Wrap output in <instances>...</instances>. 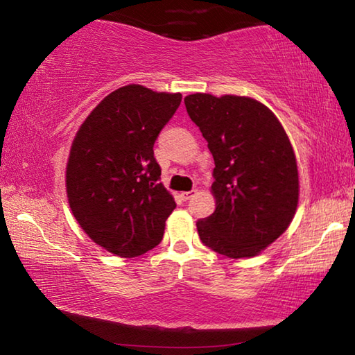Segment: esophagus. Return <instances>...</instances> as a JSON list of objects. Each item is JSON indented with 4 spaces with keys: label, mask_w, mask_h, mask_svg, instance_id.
I'll return each mask as SVG.
<instances>
[{
    "label": "esophagus",
    "mask_w": 355,
    "mask_h": 355,
    "mask_svg": "<svg viewBox=\"0 0 355 355\" xmlns=\"http://www.w3.org/2000/svg\"><path fill=\"white\" fill-rule=\"evenodd\" d=\"M196 194H197V191H196V189H192V191L182 192V194H180V197H182L183 200H189V199H192V197H194Z\"/></svg>",
    "instance_id": "34e87169"
}]
</instances>
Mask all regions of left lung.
<instances>
[{
	"label": "left lung",
	"mask_w": 355,
	"mask_h": 355,
	"mask_svg": "<svg viewBox=\"0 0 355 355\" xmlns=\"http://www.w3.org/2000/svg\"><path fill=\"white\" fill-rule=\"evenodd\" d=\"M184 105L214 158L216 209L197 220L202 243L228 258L255 257L296 213L299 178L291 142L257 100L192 94Z\"/></svg>",
	"instance_id": "obj_1"
}]
</instances>
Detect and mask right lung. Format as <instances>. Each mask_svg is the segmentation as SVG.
Segmentation results:
<instances>
[{"instance_id":"add662e5","label":"right lung","mask_w":355,"mask_h":355,"mask_svg":"<svg viewBox=\"0 0 355 355\" xmlns=\"http://www.w3.org/2000/svg\"><path fill=\"white\" fill-rule=\"evenodd\" d=\"M182 103V94L130 84L89 114L71 144L67 197L71 213L94 243L131 258L163 239L177 203L159 183L153 146Z\"/></svg>"}]
</instances>
